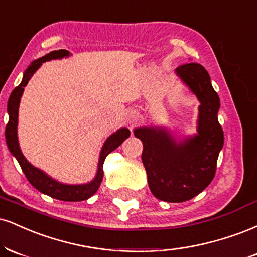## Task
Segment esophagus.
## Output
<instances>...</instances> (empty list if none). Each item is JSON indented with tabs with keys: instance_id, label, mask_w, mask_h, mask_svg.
<instances>
[{
	"instance_id": "34e87169",
	"label": "esophagus",
	"mask_w": 257,
	"mask_h": 257,
	"mask_svg": "<svg viewBox=\"0 0 257 257\" xmlns=\"http://www.w3.org/2000/svg\"><path fill=\"white\" fill-rule=\"evenodd\" d=\"M138 118H139L138 113L135 112V111H132V112L128 115V118H126V120H128L129 124L133 125V124H134V123L138 122Z\"/></svg>"
}]
</instances>
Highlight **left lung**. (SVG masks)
<instances>
[{
	"mask_svg": "<svg viewBox=\"0 0 257 257\" xmlns=\"http://www.w3.org/2000/svg\"><path fill=\"white\" fill-rule=\"evenodd\" d=\"M200 100L197 134L177 142L165 128H137L134 135L144 145L142 163L148 187L157 199L184 202L208 187L217 170L224 132L218 120L219 95L207 70L199 63H185L176 69Z\"/></svg>",
	"mask_w": 257,
	"mask_h": 257,
	"instance_id": "obj_1",
	"label": "left lung"
}]
</instances>
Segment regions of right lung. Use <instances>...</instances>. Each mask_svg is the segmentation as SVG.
Listing matches in <instances>:
<instances>
[{"label": "right lung", "mask_w": 257, "mask_h": 257, "mask_svg": "<svg viewBox=\"0 0 257 257\" xmlns=\"http://www.w3.org/2000/svg\"><path fill=\"white\" fill-rule=\"evenodd\" d=\"M68 56H69V51L62 50L61 49V50L49 52L45 56L33 61L32 63L30 64L29 68L26 69V72L24 73L23 81H21V83L18 87H15L13 89V92L9 95L7 105L9 120L7 125H6L5 134L6 142H7L9 151H11V153L17 158L18 163H19V165L21 166V170H23L25 176H26L27 181H29L37 190L45 194V195L54 197V199L76 202V201L87 200L88 197L94 195L95 191L98 190L99 185L101 183V181H103V164L105 158H106L107 154L112 152V151H115L119 145H122V142L124 141L126 138H129L131 132L126 128H120L106 139L103 148H101L100 157H99L97 175H95L93 181L89 182V183L76 185L60 183V182L49 177V176L46 175L45 172H43L42 170L35 168V166L31 165V164L27 162L26 158L24 157V154L21 153L19 141H18V113H19L20 98L21 95H23L24 87L27 85V82L30 81V79L32 78L33 74L38 70V68L42 66V63H44L46 61L57 60V58H63Z\"/></svg>", "instance_id": "1"}]
</instances>
